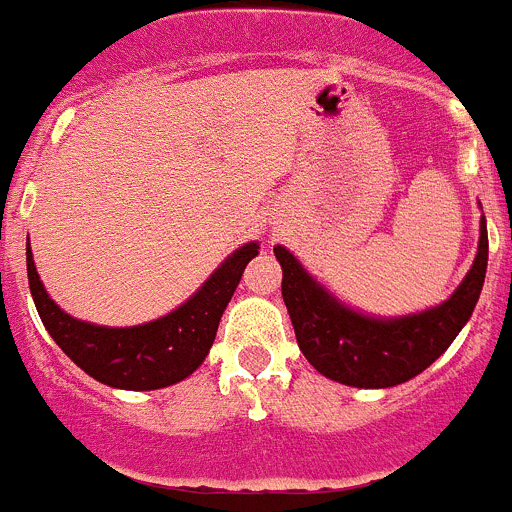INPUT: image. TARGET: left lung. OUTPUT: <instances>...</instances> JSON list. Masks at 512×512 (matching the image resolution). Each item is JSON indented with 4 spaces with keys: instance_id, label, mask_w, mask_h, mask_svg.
<instances>
[{
    "instance_id": "obj_1",
    "label": "left lung",
    "mask_w": 512,
    "mask_h": 512,
    "mask_svg": "<svg viewBox=\"0 0 512 512\" xmlns=\"http://www.w3.org/2000/svg\"><path fill=\"white\" fill-rule=\"evenodd\" d=\"M281 263L283 303L306 361L321 376L353 388H391L411 381L455 341L483 291L488 226L480 216L478 254L460 286L438 306L408 316H371L333 296L286 246H273Z\"/></svg>"
}]
</instances>
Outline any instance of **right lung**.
Masks as SVG:
<instances>
[{
    "instance_id": "obj_1",
    "label": "right lung",
    "mask_w": 512,
    "mask_h": 512,
    "mask_svg": "<svg viewBox=\"0 0 512 512\" xmlns=\"http://www.w3.org/2000/svg\"><path fill=\"white\" fill-rule=\"evenodd\" d=\"M258 249V241L239 246L194 296L166 316L139 326H96L69 316L47 293L27 246L29 291L49 336L94 381L121 391H156L184 381L206 361L221 316Z\"/></svg>"
}]
</instances>
